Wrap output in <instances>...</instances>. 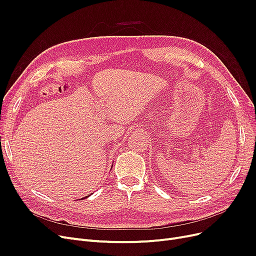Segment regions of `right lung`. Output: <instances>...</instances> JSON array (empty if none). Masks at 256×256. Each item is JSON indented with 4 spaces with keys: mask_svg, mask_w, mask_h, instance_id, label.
Segmentation results:
<instances>
[{
    "mask_svg": "<svg viewBox=\"0 0 256 256\" xmlns=\"http://www.w3.org/2000/svg\"><path fill=\"white\" fill-rule=\"evenodd\" d=\"M90 195H88V196H86V197H84V198H87V197H89ZM84 198H82V199H84Z\"/></svg>",
    "mask_w": 256,
    "mask_h": 256,
    "instance_id": "obj_1",
    "label": "right lung"
}]
</instances>
